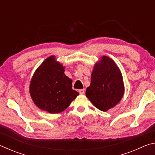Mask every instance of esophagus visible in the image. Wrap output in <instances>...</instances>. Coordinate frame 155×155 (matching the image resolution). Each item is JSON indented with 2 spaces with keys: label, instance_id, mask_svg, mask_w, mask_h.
I'll return each instance as SVG.
<instances>
[{
  "label": "esophagus",
  "instance_id": "1",
  "mask_svg": "<svg viewBox=\"0 0 155 155\" xmlns=\"http://www.w3.org/2000/svg\"><path fill=\"white\" fill-rule=\"evenodd\" d=\"M78 92H79L80 94H82V95H83V94H85V90H83V89H82V90H78Z\"/></svg>",
  "mask_w": 155,
  "mask_h": 155
}]
</instances>
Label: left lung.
Wrapping results in <instances>:
<instances>
[{"label": "left lung", "mask_w": 155, "mask_h": 155, "mask_svg": "<svg viewBox=\"0 0 155 155\" xmlns=\"http://www.w3.org/2000/svg\"><path fill=\"white\" fill-rule=\"evenodd\" d=\"M124 94V85L120 68L112 59L103 56L94 64L86 96L97 109L107 111L120 103Z\"/></svg>", "instance_id": "8db88e82"}]
</instances>
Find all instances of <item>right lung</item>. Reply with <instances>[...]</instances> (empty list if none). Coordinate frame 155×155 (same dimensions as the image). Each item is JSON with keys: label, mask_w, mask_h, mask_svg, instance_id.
I'll use <instances>...</instances> for the list:
<instances>
[{"label": "right lung", "mask_w": 155, "mask_h": 155, "mask_svg": "<svg viewBox=\"0 0 155 155\" xmlns=\"http://www.w3.org/2000/svg\"><path fill=\"white\" fill-rule=\"evenodd\" d=\"M64 72L65 67L53 55L37 68L30 81L29 93L38 108L50 114H59L79 94L72 90V80Z\"/></svg>", "instance_id": "right-lung-1"}]
</instances>
